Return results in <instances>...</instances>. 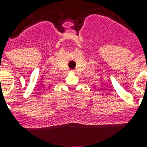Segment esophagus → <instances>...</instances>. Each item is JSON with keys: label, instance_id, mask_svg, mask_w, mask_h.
Wrapping results in <instances>:
<instances>
[{"label": "esophagus", "instance_id": "34e87169", "mask_svg": "<svg viewBox=\"0 0 147 147\" xmlns=\"http://www.w3.org/2000/svg\"><path fill=\"white\" fill-rule=\"evenodd\" d=\"M71 72H74V71H73V70H71Z\"/></svg>", "mask_w": 147, "mask_h": 147}]
</instances>
